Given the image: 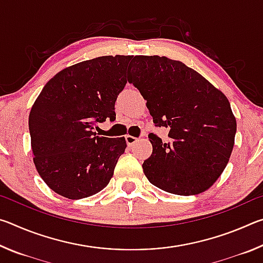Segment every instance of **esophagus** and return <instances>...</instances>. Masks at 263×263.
<instances>
[{
	"instance_id": "34e87169",
	"label": "esophagus",
	"mask_w": 263,
	"mask_h": 263,
	"mask_svg": "<svg viewBox=\"0 0 263 263\" xmlns=\"http://www.w3.org/2000/svg\"><path fill=\"white\" fill-rule=\"evenodd\" d=\"M125 140H126V144L128 145V146H132L133 144H135V142H137V140H138V138L137 137H132V136H125Z\"/></svg>"
}]
</instances>
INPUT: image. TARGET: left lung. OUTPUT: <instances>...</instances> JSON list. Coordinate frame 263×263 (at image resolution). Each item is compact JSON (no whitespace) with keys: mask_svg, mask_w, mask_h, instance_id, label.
<instances>
[{"mask_svg":"<svg viewBox=\"0 0 263 263\" xmlns=\"http://www.w3.org/2000/svg\"><path fill=\"white\" fill-rule=\"evenodd\" d=\"M128 82L147 100L155 126L169 128L167 142L148 135L153 152L142 163L148 181L181 196L210 188L229 162L237 132L226 96L196 70L167 57H135Z\"/></svg>","mask_w":263,"mask_h":263,"instance_id":"left-lung-1","label":"left lung"}]
</instances>
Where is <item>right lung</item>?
<instances>
[{"instance_id":"obj_1","label":"right lung","mask_w":263,"mask_h":263,"mask_svg":"<svg viewBox=\"0 0 263 263\" xmlns=\"http://www.w3.org/2000/svg\"><path fill=\"white\" fill-rule=\"evenodd\" d=\"M131 60L105 55L79 62L54 75L35 100L29 116L33 162L57 194L81 199L110 182L125 138L99 137L94 128L116 119L115 103Z\"/></svg>"}]
</instances>
